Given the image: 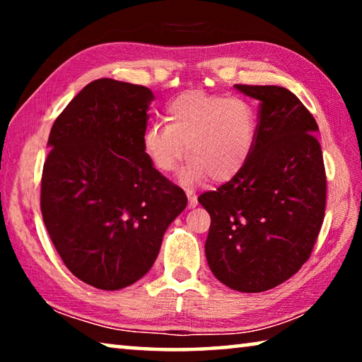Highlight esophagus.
I'll return each instance as SVG.
<instances>
[{"mask_svg":"<svg viewBox=\"0 0 362 362\" xmlns=\"http://www.w3.org/2000/svg\"><path fill=\"white\" fill-rule=\"evenodd\" d=\"M188 196V207L189 209H193V207L198 206V198H196V194L193 192H187Z\"/></svg>","mask_w":362,"mask_h":362,"instance_id":"obj_1","label":"esophagus"}]
</instances>
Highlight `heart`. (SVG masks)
Here are the masks:
<instances>
[{
	"instance_id": "1",
	"label": "heart",
	"mask_w": 362,
	"mask_h": 362,
	"mask_svg": "<svg viewBox=\"0 0 362 362\" xmlns=\"http://www.w3.org/2000/svg\"><path fill=\"white\" fill-rule=\"evenodd\" d=\"M168 122L145 127L142 146L159 173L168 174L189 156L179 180L194 187L212 177L228 182L246 166L257 140V112L241 97L183 93L166 108Z\"/></svg>"
}]
</instances>
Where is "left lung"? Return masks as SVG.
<instances>
[{
	"label": "left lung",
	"instance_id": "left-lung-1",
	"mask_svg": "<svg viewBox=\"0 0 362 362\" xmlns=\"http://www.w3.org/2000/svg\"><path fill=\"white\" fill-rule=\"evenodd\" d=\"M260 102L252 155L217 192L198 198L209 212L206 259L220 283L263 292L308 260L326 211L320 131L296 94L281 86L235 84Z\"/></svg>",
	"mask_w": 362,
	"mask_h": 362
}]
</instances>
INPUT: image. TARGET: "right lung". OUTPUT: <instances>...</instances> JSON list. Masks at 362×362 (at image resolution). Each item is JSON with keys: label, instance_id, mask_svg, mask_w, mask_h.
Here are the masks:
<instances>
[{"label": "right lung", "instance_id": "1", "mask_svg": "<svg viewBox=\"0 0 362 362\" xmlns=\"http://www.w3.org/2000/svg\"><path fill=\"white\" fill-rule=\"evenodd\" d=\"M153 100L145 86L95 79L49 134L42 220L66 268L97 289L118 291L145 276L187 207L183 189L144 151Z\"/></svg>", "mask_w": 362, "mask_h": 362}]
</instances>
